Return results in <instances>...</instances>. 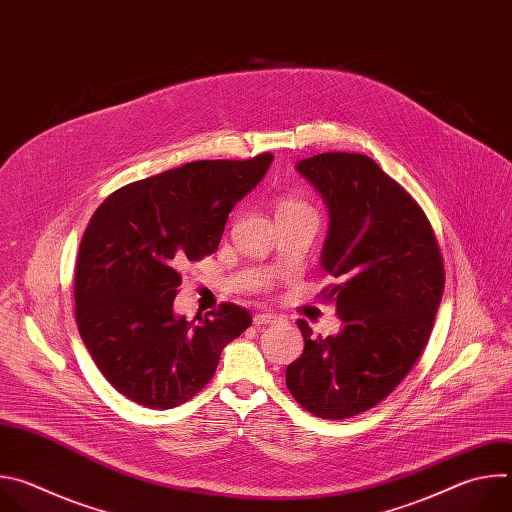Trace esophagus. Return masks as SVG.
<instances>
[{
  "label": "esophagus",
  "instance_id": "1",
  "mask_svg": "<svg viewBox=\"0 0 512 512\" xmlns=\"http://www.w3.org/2000/svg\"><path fill=\"white\" fill-rule=\"evenodd\" d=\"M275 322H279V318L275 314H255V318H253V324L257 328L269 326V324H275Z\"/></svg>",
  "mask_w": 512,
  "mask_h": 512
}]
</instances>
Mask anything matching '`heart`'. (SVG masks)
<instances>
[{
    "label": "heart",
    "instance_id": "obj_1",
    "mask_svg": "<svg viewBox=\"0 0 512 512\" xmlns=\"http://www.w3.org/2000/svg\"><path fill=\"white\" fill-rule=\"evenodd\" d=\"M277 214H314V210L306 200L296 198V196H287L277 204Z\"/></svg>",
    "mask_w": 512,
    "mask_h": 512
}]
</instances>
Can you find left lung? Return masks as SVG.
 I'll return each instance as SVG.
<instances>
[{"instance_id": "8db88e82", "label": "left lung", "mask_w": 512, "mask_h": 512, "mask_svg": "<svg viewBox=\"0 0 512 512\" xmlns=\"http://www.w3.org/2000/svg\"><path fill=\"white\" fill-rule=\"evenodd\" d=\"M296 170L320 192L330 227L322 267L338 334L312 336L285 369L294 399L322 419H346L381 403L421 356L444 294L440 245L421 206L362 154H318Z\"/></svg>"}]
</instances>
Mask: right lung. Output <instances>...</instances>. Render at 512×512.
Returning <instances> with one entry per match:
<instances>
[{
    "mask_svg": "<svg viewBox=\"0 0 512 512\" xmlns=\"http://www.w3.org/2000/svg\"><path fill=\"white\" fill-rule=\"evenodd\" d=\"M271 154L200 160L115 190L95 210L75 271V316L103 377L127 399L172 409L212 379L251 312L223 304L174 312L180 267L214 253L229 212L267 174Z\"/></svg>",
    "mask_w": 512,
    "mask_h": 512,
    "instance_id": "add662e5",
    "label": "right lung"
}]
</instances>
